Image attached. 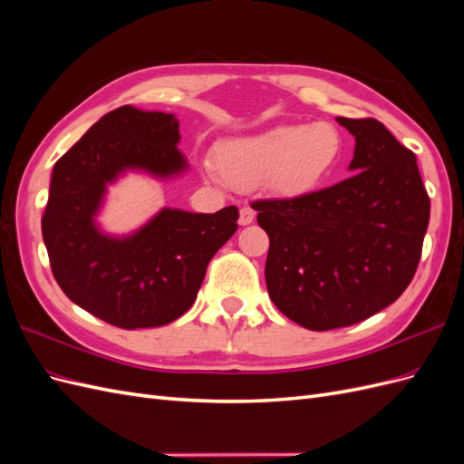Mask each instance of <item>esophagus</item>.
Masks as SVG:
<instances>
[{
  "instance_id": "esophagus-1",
  "label": "esophagus",
  "mask_w": 464,
  "mask_h": 464,
  "mask_svg": "<svg viewBox=\"0 0 464 464\" xmlns=\"http://www.w3.org/2000/svg\"><path fill=\"white\" fill-rule=\"evenodd\" d=\"M254 218H256L254 208H251V207H242L240 208V224H242V227H247V224L254 222Z\"/></svg>"
}]
</instances>
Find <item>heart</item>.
Instances as JSON below:
<instances>
[{"label":"heart","mask_w":464,"mask_h":464,"mask_svg":"<svg viewBox=\"0 0 464 464\" xmlns=\"http://www.w3.org/2000/svg\"><path fill=\"white\" fill-rule=\"evenodd\" d=\"M343 133L329 121L280 125L265 133L222 143L215 154L218 178L236 189L263 184L276 198L315 191L339 166Z\"/></svg>","instance_id":"heart-1"}]
</instances>
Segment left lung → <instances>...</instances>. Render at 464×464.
<instances>
[{
  "label": "left lung",
  "mask_w": 464,
  "mask_h": 464,
  "mask_svg": "<svg viewBox=\"0 0 464 464\" xmlns=\"http://www.w3.org/2000/svg\"><path fill=\"white\" fill-rule=\"evenodd\" d=\"M356 137L353 176L294 199H259L275 305L310 331L382 312L411 285L430 222L416 154L373 118H336Z\"/></svg>",
  "instance_id": "1"
}]
</instances>
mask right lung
I'll list each match as a JSON object with an SVG mask.
<instances>
[{
	"mask_svg": "<svg viewBox=\"0 0 464 464\" xmlns=\"http://www.w3.org/2000/svg\"><path fill=\"white\" fill-rule=\"evenodd\" d=\"M179 123L164 111L121 106L98 120L55 162L42 236L53 278L82 310L121 329L160 327L198 298L208 261L237 230L234 205L215 215L164 208L125 240L92 217L108 181L125 168L157 176L184 170Z\"/></svg>",
	"mask_w": 464,
	"mask_h": 464,
	"instance_id": "1",
	"label": "right lung"
}]
</instances>
